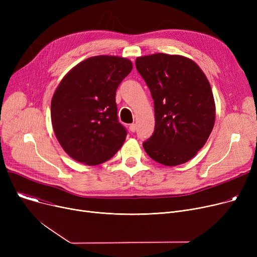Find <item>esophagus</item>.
Masks as SVG:
<instances>
[{
  "label": "esophagus",
  "instance_id": "34e87169",
  "mask_svg": "<svg viewBox=\"0 0 257 257\" xmlns=\"http://www.w3.org/2000/svg\"><path fill=\"white\" fill-rule=\"evenodd\" d=\"M129 130H130L131 132H136V131H137V125H136V124H131V125L129 126Z\"/></svg>",
  "mask_w": 257,
  "mask_h": 257
}]
</instances>
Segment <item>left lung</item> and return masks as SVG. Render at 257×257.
Instances as JSON below:
<instances>
[{
  "mask_svg": "<svg viewBox=\"0 0 257 257\" xmlns=\"http://www.w3.org/2000/svg\"><path fill=\"white\" fill-rule=\"evenodd\" d=\"M136 65L154 100L155 128L143 143L145 151L165 166L186 163L205 145L214 125L206 76L193 60L164 53L139 57Z\"/></svg>",
  "mask_w": 257,
  "mask_h": 257,
  "instance_id": "8db88e82",
  "label": "left lung"
}]
</instances>
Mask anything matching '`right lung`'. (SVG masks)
<instances>
[{
    "label": "right lung",
    "instance_id": "1",
    "mask_svg": "<svg viewBox=\"0 0 257 257\" xmlns=\"http://www.w3.org/2000/svg\"><path fill=\"white\" fill-rule=\"evenodd\" d=\"M131 71L132 62L126 58L90 57L73 67L54 92V132L78 163L103 164L123 146L127 131L117 118L115 93Z\"/></svg>",
    "mask_w": 257,
    "mask_h": 257
}]
</instances>
